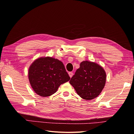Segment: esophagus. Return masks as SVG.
<instances>
[{"label": "esophagus", "instance_id": "1", "mask_svg": "<svg viewBox=\"0 0 134 134\" xmlns=\"http://www.w3.org/2000/svg\"><path fill=\"white\" fill-rule=\"evenodd\" d=\"M68 74H69V76H70V78H72L73 75V73L72 72H68Z\"/></svg>", "mask_w": 134, "mask_h": 134}]
</instances>
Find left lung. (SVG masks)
<instances>
[{
	"mask_svg": "<svg viewBox=\"0 0 134 134\" xmlns=\"http://www.w3.org/2000/svg\"><path fill=\"white\" fill-rule=\"evenodd\" d=\"M106 73L97 63L82 61L69 83L78 94L85 100H92L102 92L106 82Z\"/></svg>",
	"mask_w": 134,
	"mask_h": 134,
	"instance_id": "obj_1",
	"label": "left lung"
}]
</instances>
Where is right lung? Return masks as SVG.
I'll use <instances>...</instances> for the list:
<instances>
[{
    "instance_id": "obj_1",
    "label": "right lung",
    "mask_w": 134,
    "mask_h": 134,
    "mask_svg": "<svg viewBox=\"0 0 134 134\" xmlns=\"http://www.w3.org/2000/svg\"><path fill=\"white\" fill-rule=\"evenodd\" d=\"M28 77L35 93L43 97L52 96L61 84L70 80L63 63L51 57L34 61L29 67Z\"/></svg>"
}]
</instances>
